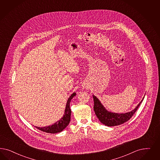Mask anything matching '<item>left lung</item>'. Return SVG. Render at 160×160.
I'll use <instances>...</instances> for the list:
<instances>
[{"mask_svg": "<svg viewBox=\"0 0 160 160\" xmlns=\"http://www.w3.org/2000/svg\"><path fill=\"white\" fill-rule=\"evenodd\" d=\"M93 96L94 100L93 109L96 115L98 117L100 121L103 124L108 127L118 126L129 121L134 115L135 112L138 109L139 106H140V104L143 101L142 99L135 108V109L132 110L131 112L125 113H115L109 112L106 110L98 99L94 96Z\"/></svg>", "mask_w": 160, "mask_h": 160, "instance_id": "obj_1", "label": "left lung"}]
</instances>
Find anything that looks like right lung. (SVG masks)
<instances>
[{"instance_id": "right-lung-1", "label": "right lung", "mask_w": 160, "mask_h": 160, "mask_svg": "<svg viewBox=\"0 0 160 160\" xmlns=\"http://www.w3.org/2000/svg\"><path fill=\"white\" fill-rule=\"evenodd\" d=\"M75 96H76V93H74L72 94L71 96L68 98V101L67 102L65 113L64 115V116L59 121L56 122L54 125H52L51 126L42 127V128L36 127V128L41 131L47 132V133H56L58 132H60L63 129H64L67 127V125L69 124L70 121L71 109L70 108V103L71 100L72 99V98Z\"/></svg>"}]
</instances>
